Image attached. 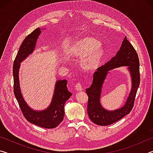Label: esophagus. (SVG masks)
<instances>
[{"label":"esophagus","mask_w":153,"mask_h":153,"mask_svg":"<svg viewBox=\"0 0 153 153\" xmlns=\"http://www.w3.org/2000/svg\"><path fill=\"white\" fill-rule=\"evenodd\" d=\"M75 88H76V89L77 90V91H81V90H83L82 84H80L79 82L76 83V84L75 85Z\"/></svg>","instance_id":"1"}]
</instances>
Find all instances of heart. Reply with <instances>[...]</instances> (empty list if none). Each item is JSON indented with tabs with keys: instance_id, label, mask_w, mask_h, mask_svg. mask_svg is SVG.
Returning a JSON list of instances; mask_svg holds the SVG:
<instances>
[{
	"instance_id": "1",
	"label": "heart",
	"mask_w": 153,
	"mask_h": 153,
	"mask_svg": "<svg viewBox=\"0 0 153 153\" xmlns=\"http://www.w3.org/2000/svg\"><path fill=\"white\" fill-rule=\"evenodd\" d=\"M99 42L92 38H86L79 40L74 51V55L84 56L88 54L82 61L85 69H92L97 67L104 53L102 46H97Z\"/></svg>"
}]
</instances>
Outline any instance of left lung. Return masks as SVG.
<instances>
[{
    "instance_id": "8db88e82",
    "label": "left lung",
    "mask_w": 153,
    "mask_h": 153,
    "mask_svg": "<svg viewBox=\"0 0 153 153\" xmlns=\"http://www.w3.org/2000/svg\"><path fill=\"white\" fill-rule=\"evenodd\" d=\"M120 66H126L131 74L132 88L123 107L113 111L107 110L102 107L100 101L103 83L108 71ZM139 68L138 54L126 36L116 55L104 65L98 67L93 76L92 85L86 89V94L88 96L87 111L93 123L98 126H108L130 113L140 81Z\"/></svg>"
}]
</instances>
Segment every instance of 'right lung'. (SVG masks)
<instances>
[{"mask_svg": "<svg viewBox=\"0 0 153 153\" xmlns=\"http://www.w3.org/2000/svg\"><path fill=\"white\" fill-rule=\"evenodd\" d=\"M40 33L41 30L39 27L34 30L25 38L20 46L13 67V90L15 98L19 102L25 118L34 125L41 128L51 129L57 127L63 121L65 115L64 105L72 95L67 89V80L61 79L56 82L55 91L51 104L45 110L42 111L33 110L29 107L23 97L19 84L20 63L34 51L36 42Z\"/></svg>", "mask_w": 153, "mask_h": 153, "instance_id": "right-lung-1", "label": "right lung"}]
</instances>
